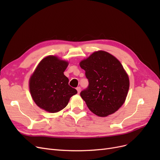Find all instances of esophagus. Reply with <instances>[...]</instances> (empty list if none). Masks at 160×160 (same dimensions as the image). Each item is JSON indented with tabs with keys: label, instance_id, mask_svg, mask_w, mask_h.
<instances>
[{
	"label": "esophagus",
	"instance_id": "34e87169",
	"mask_svg": "<svg viewBox=\"0 0 160 160\" xmlns=\"http://www.w3.org/2000/svg\"><path fill=\"white\" fill-rule=\"evenodd\" d=\"M76 89H77V92H78V93H79L80 91H81V88H80V87H77V88H76Z\"/></svg>",
	"mask_w": 160,
	"mask_h": 160
}]
</instances>
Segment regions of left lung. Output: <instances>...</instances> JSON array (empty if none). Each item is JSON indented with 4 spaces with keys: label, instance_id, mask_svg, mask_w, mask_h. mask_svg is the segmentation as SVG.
I'll use <instances>...</instances> for the list:
<instances>
[{
    "label": "left lung",
    "instance_id": "left-lung-1",
    "mask_svg": "<svg viewBox=\"0 0 160 160\" xmlns=\"http://www.w3.org/2000/svg\"><path fill=\"white\" fill-rule=\"evenodd\" d=\"M89 80L81 97L89 110L99 117L114 113L125 103L129 88L127 72L108 52L98 51L79 62Z\"/></svg>",
    "mask_w": 160,
    "mask_h": 160
}]
</instances>
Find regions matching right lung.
Masks as SVG:
<instances>
[{"mask_svg":"<svg viewBox=\"0 0 160 160\" xmlns=\"http://www.w3.org/2000/svg\"><path fill=\"white\" fill-rule=\"evenodd\" d=\"M69 62L54 55L47 56L39 62L30 77L28 86L34 102L49 113H57L77 93L69 85L64 71Z\"/></svg>","mask_w":160,"mask_h":160,"instance_id":"add662e5","label":"right lung"}]
</instances>
